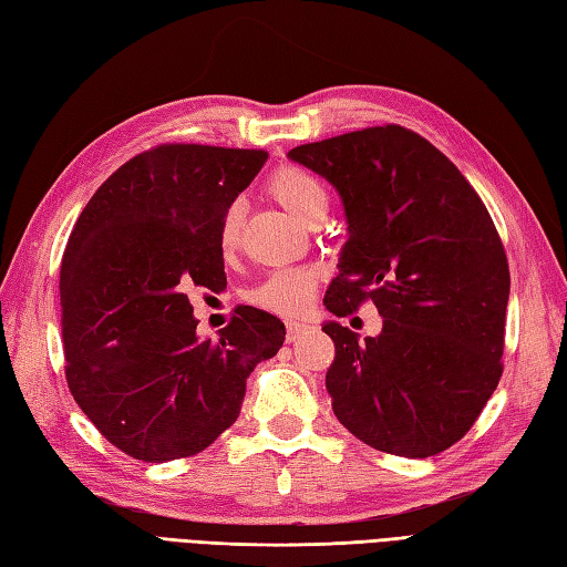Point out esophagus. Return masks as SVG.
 Listing matches in <instances>:
<instances>
[{"label": "esophagus", "mask_w": 567, "mask_h": 567, "mask_svg": "<svg viewBox=\"0 0 567 567\" xmlns=\"http://www.w3.org/2000/svg\"><path fill=\"white\" fill-rule=\"evenodd\" d=\"M285 328H287V342H295L303 336V332L311 330V326L307 321H297V318H287Z\"/></svg>", "instance_id": "1"}]
</instances>
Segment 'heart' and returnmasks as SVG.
<instances>
[{
  "label": "heart",
  "instance_id": "obj_1",
  "mask_svg": "<svg viewBox=\"0 0 567 567\" xmlns=\"http://www.w3.org/2000/svg\"><path fill=\"white\" fill-rule=\"evenodd\" d=\"M268 192L275 196L280 206L297 217L299 223L318 210L328 208V194L323 182L316 177L313 172L285 165L272 172L268 179ZM244 223V206L239 200L231 203L225 210L220 227H217V244H220L223 254H229L239 244ZM318 287V272L316 268H282L270 272L268 278L254 287L249 292V299L258 307H266L278 313H299L311 303Z\"/></svg>",
  "mask_w": 567,
  "mask_h": 567
}]
</instances>
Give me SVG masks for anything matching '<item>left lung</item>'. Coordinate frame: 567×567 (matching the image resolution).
<instances>
[{
  "label": "left lung",
  "mask_w": 567,
  "mask_h": 567,
  "mask_svg": "<svg viewBox=\"0 0 567 567\" xmlns=\"http://www.w3.org/2000/svg\"><path fill=\"white\" fill-rule=\"evenodd\" d=\"M340 194L347 241L326 292L332 316L371 299L375 338L326 321V388L338 422L400 457L457 443L503 373L511 270L482 198L450 159L398 124L287 153Z\"/></svg>",
  "instance_id": "1"
}]
</instances>
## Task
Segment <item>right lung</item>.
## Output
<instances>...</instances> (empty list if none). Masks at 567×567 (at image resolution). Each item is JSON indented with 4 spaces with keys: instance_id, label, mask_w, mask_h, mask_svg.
<instances>
[{
    "instance_id": "right-lung-1",
    "label": "right lung",
    "mask_w": 567,
    "mask_h": 567,
    "mask_svg": "<svg viewBox=\"0 0 567 567\" xmlns=\"http://www.w3.org/2000/svg\"><path fill=\"white\" fill-rule=\"evenodd\" d=\"M266 151L169 143L124 163L71 231L62 272L69 390L105 439L143 462L206 450L237 422L246 379L285 342L239 307L200 338L188 287L227 285L217 227Z\"/></svg>"
}]
</instances>
